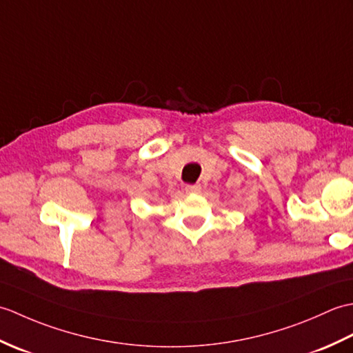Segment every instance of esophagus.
Listing matches in <instances>:
<instances>
[{
  "instance_id": "34e87169",
  "label": "esophagus",
  "mask_w": 353,
  "mask_h": 353,
  "mask_svg": "<svg viewBox=\"0 0 353 353\" xmlns=\"http://www.w3.org/2000/svg\"><path fill=\"white\" fill-rule=\"evenodd\" d=\"M200 185H186L185 186V191L188 192V194H197V192H200Z\"/></svg>"
}]
</instances>
